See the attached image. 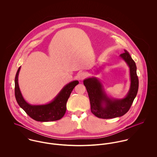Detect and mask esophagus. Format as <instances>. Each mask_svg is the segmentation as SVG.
<instances>
[{
	"mask_svg": "<svg viewBox=\"0 0 157 157\" xmlns=\"http://www.w3.org/2000/svg\"><path fill=\"white\" fill-rule=\"evenodd\" d=\"M87 76V74L85 72H80L78 74V75H77V77L79 80H83Z\"/></svg>",
	"mask_w": 157,
	"mask_h": 157,
	"instance_id": "34e87169",
	"label": "esophagus"
}]
</instances>
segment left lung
I'll use <instances>...</instances> for the list:
<instances>
[{
  "label": "left lung",
  "instance_id": "1",
  "mask_svg": "<svg viewBox=\"0 0 157 157\" xmlns=\"http://www.w3.org/2000/svg\"><path fill=\"white\" fill-rule=\"evenodd\" d=\"M120 57L127 63L130 73V88L124 98L109 97L101 82L97 77H90L83 80L90 98L91 112L98 118L109 119L123 116L129 110L136 96L138 78L136 64L126 50Z\"/></svg>",
  "mask_w": 157,
  "mask_h": 157
}]
</instances>
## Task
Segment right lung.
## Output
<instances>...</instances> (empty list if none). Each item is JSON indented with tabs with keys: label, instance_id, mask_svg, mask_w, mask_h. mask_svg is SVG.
Returning <instances> with one entry per match:
<instances>
[{
	"label": "right lung",
	"instance_id": "1",
	"mask_svg": "<svg viewBox=\"0 0 157 157\" xmlns=\"http://www.w3.org/2000/svg\"><path fill=\"white\" fill-rule=\"evenodd\" d=\"M21 67H19L15 77V97L18 105L33 119L37 121H53L61 119L67 110V103L74 87L78 84L74 80L66 85L57 96L49 103L45 105L29 104L23 97L18 83V76Z\"/></svg>",
	"mask_w": 157,
	"mask_h": 157
}]
</instances>
